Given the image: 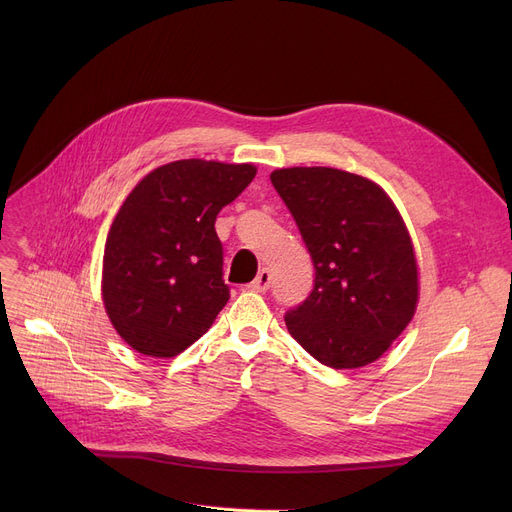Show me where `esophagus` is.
<instances>
[{"label": "esophagus", "mask_w": 512, "mask_h": 512, "mask_svg": "<svg viewBox=\"0 0 512 512\" xmlns=\"http://www.w3.org/2000/svg\"><path fill=\"white\" fill-rule=\"evenodd\" d=\"M270 284H272V272L267 270V267H263V270L257 274V278L249 284V288L255 292H265L270 288Z\"/></svg>", "instance_id": "obj_1"}]
</instances>
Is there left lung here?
<instances>
[{"label":"left lung","instance_id":"left-lung-1","mask_svg":"<svg viewBox=\"0 0 512 512\" xmlns=\"http://www.w3.org/2000/svg\"><path fill=\"white\" fill-rule=\"evenodd\" d=\"M270 178L315 265L311 294L284 315L288 332L334 369L380 359L419 297L411 236L394 203L375 182L336 168H284Z\"/></svg>","mask_w":512,"mask_h":512}]
</instances>
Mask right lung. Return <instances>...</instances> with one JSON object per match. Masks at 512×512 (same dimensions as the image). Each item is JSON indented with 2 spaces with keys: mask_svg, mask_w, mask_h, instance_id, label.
Segmentation results:
<instances>
[{
  "mask_svg": "<svg viewBox=\"0 0 512 512\" xmlns=\"http://www.w3.org/2000/svg\"><path fill=\"white\" fill-rule=\"evenodd\" d=\"M257 170L180 159L147 174L120 207L103 255V305L116 332L147 357H176L230 299L215 218Z\"/></svg>",
  "mask_w": 512,
  "mask_h": 512,
  "instance_id": "obj_1",
  "label": "right lung"
}]
</instances>
